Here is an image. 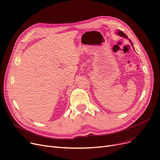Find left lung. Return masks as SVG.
<instances>
[{
	"instance_id": "obj_1",
	"label": "left lung",
	"mask_w": 160,
	"mask_h": 160,
	"mask_svg": "<svg viewBox=\"0 0 160 160\" xmlns=\"http://www.w3.org/2000/svg\"><path fill=\"white\" fill-rule=\"evenodd\" d=\"M117 34H118L119 36H120V37H123V38H128V37H127V36L124 33H123L122 31H120V30H118V32H117ZM129 41H130V42H131V45H132V48H133V49H134V47H133V44H132V43L131 42V40L129 39Z\"/></svg>"
}]
</instances>
